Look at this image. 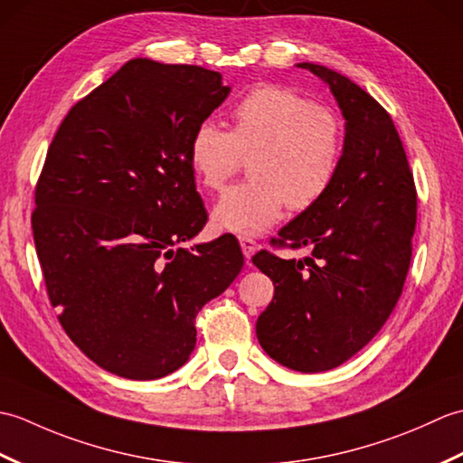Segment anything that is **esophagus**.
I'll return each mask as SVG.
<instances>
[{
  "mask_svg": "<svg viewBox=\"0 0 463 463\" xmlns=\"http://www.w3.org/2000/svg\"><path fill=\"white\" fill-rule=\"evenodd\" d=\"M239 241H241V249H242L244 259L250 260V259H252V254L259 250V244H257V241H252V239H249V237H241Z\"/></svg>",
  "mask_w": 463,
  "mask_h": 463,
  "instance_id": "obj_1",
  "label": "esophagus"
}]
</instances>
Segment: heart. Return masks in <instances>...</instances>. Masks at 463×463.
Returning <instances> with one entry per match:
<instances>
[{
  "instance_id": "1",
  "label": "heart",
  "mask_w": 463,
  "mask_h": 463,
  "mask_svg": "<svg viewBox=\"0 0 463 463\" xmlns=\"http://www.w3.org/2000/svg\"><path fill=\"white\" fill-rule=\"evenodd\" d=\"M342 117L288 87L260 85L232 107V129L213 119L194 127L189 163L206 189L219 191L249 159L250 181L231 186L213 209L216 231L257 237L279 222L284 206L307 211L338 179Z\"/></svg>"
}]
</instances>
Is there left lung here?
<instances>
[{"mask_svg":"<svg viewBox=\"0 0 463 463\" xmlns=\"http://www.w3.org/2000/svg\"><path fill=\"white\" fill-rule=\"evenodd\" d=\"M330 87L346 119L338 179L324 199L279 232L304 260L260 250L252 262L274 284L257 338L290 370L326 372L376 336L394 310L411 260L418 196L388 111L348 77L298 63Z\"/></svg>","mask_w":463,"mask_h":463,"instance_id":"8db88e82","label":"left lung"}]
</instances>
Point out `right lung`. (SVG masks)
<instances>
[{
	"label": "right lung",
	"instance_id": "obj_1",
	"mask_svg": "<svg viewBox=\"0 0 463 463\" xmlns=\"http://www.w3.org/2000/svg\"><path fill=\"white\" fill-rule=\"evenodd\" d=\"M229 93L211 69L137 57L49 145L32 214L49 300L75 346L121 378L179 370L196 314L244 264L232 234L175 249L206 222L191 133Z\"/></svg>",
	"mask_w": 463,
	"mask_h": 463
}]
</instances>
